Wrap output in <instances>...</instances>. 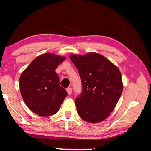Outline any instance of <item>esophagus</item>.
Listing matches in <instances>:
<instances>
[{
    "label": "esophagus",
    "mask_w": 151,
    "mask_h": 151,
    "mask_svg": "<svg viewBox=\"0 0 151 151\" xmlns=\"http://www.w3.org/2000/svg\"><path fill=\"white\" fill-rule=\"evenodd\" d=\"M66 91H67V93H68V94L69 95H70L72 93V91H73V88H72L71 87H68L66 88Z\"/></svg>",
    "instance_id": "1"
}]
</instances>
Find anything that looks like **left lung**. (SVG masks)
I'll return each mask as SVG.
<instances>
[{
    "instance_id": "1",
    "label": "left lung",
    "mask_w": 151,
    "mask_h": 151,
    "mask_svg": "<svg viewBox=\"0 0 151 151\" xmlns=\"http://www.w3.org/2000/svg\"><path fill=\"white\" fill-rule=\"evenodd\" d=\"M70 58L82 83V92L75 99L78 115L90 123L104 120L122 93L120 71L106 58L94 52L85 56L71 54Z\"/></svg>"
}]
</instances>
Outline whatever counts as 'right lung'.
Instances as JSON below:
<instances>
[{
    "instance_id": "1",
    "label": "right lung",
    "mask_w": 151,
    "mask_h": 151,
    "mask_svg": "<svg viewBox=\"0 0 151 151\" xmlns=\"http://www.w3.org/2000/svg\"><path fill=\"white\" fill-rule=\"evenodd\" d=\"M65 59L50 53L40 55L20 76L19 87L24 102L29 109L40 116L56 114L67 96L55 71Z\"/></svg>"
}]
</instances>
